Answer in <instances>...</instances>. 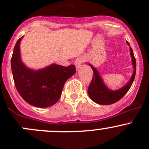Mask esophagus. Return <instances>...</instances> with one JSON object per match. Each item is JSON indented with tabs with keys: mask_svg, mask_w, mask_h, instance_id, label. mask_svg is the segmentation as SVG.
<instances>
[{
	"mask_svg": "<svg viewBox=\"0 0 149 149\" xmlns=\"http://www.w3.org/2000/svg\"><path fill=\"white\" fill-rule=\"evenodd\" d=\"M84 58L83 57H79V58H76V61H75V65H76V70H78L79 68H80L81 65L82 63L84 62Z\"/></svg>",
	"mask_w": 149,
	"mask_h": 149,
	"instance_id": "34e87169",
	"label": "esophagus"
}]
</instances>
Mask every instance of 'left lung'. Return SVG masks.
<instances>
[{
	"instance_id": "left-lung-1",
	"label": "left lung",
	"mask_w": 149,
	"mask_h": 149,
	"mask_svg": "<svg viewBox=\"0 0 149 149\" xmlns=\"http://www.w3.org/2000/svg\"><path fill=\"white\" fill-rule=\"evenodd\" d=\"M127 45H129L128 42H127ZM130 51L134 71H133V73L132 74L130 80L129 81L128 83L118 90L113 91V90L109 89L105 86V84H104L103 80L102 79L100 75L99 74V72L97 71V69L94 67H93L91 64H88V65L91 66V68H92L93 71H94V74H93V78L91 81V84H90L88 88V94L90 98L94 102L104 105L112 104H114L119 101L122 97H123V96L128 91V90L130 89V86H131L132 84H133V81H134L136 72V58H135L134 55H133V49H132L131 47L130 48Z\"/></svg>"
}]
</instances>
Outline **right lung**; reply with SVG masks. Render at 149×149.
<instances>
[{"mask_svg":"<svg viewBox=\"0 0 149 149\" xmlns=\"http://www.w3.org/2000/svg\"><path fill=\"white\" fill-rule=\"evenodd\" d=\"M23 37L16 42L10 61L15 86L29 104L48 107L59 100L65 81L76 73V66L52 64L37 70L28 68L21 59L20 42Z\"/></svg>","mask_w":149,"mask_h":149,"instance_id":"1","label":"right lung"}]
</instances>
